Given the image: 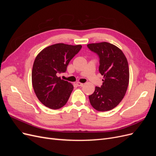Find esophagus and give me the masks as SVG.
<instances>
[{
    "mask_svg": "<svg viewBox=\"0 0 156 156\" xmlns=\"http://www.w3.org/2000/svg\"><path fill=\"white\" fill-rule=\"evenodd\" d=\"M76 84H77V86H79V87H83V84H84L83 83H79V82H77Z\"/></svg>",
    "mask_w": 156,
    "mask_h": 156,
    "instance_id": "obj_1",
    "label": "esophagus"
}]
</instances>
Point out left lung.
<instances>
[{
	"mask_svg": "<svg viewBox=\"0 0 156 156\" xmlns=\"http://www.w3.org/2000/svg\"><path fill=\"white\" fill-rule=\"evenodd\" d=\"M88 48L100 58L99 72L103 75L101 87L89 96L91 105L98 111H110L124 98L129 84V72L126 56L119 48L108 42L90 44Z\"/></svg>",
	"mask_w": 156,
	"mask_h": 156,
	"instance_id": "8db88e82",
	"label": "left lung"
}]
</instances>
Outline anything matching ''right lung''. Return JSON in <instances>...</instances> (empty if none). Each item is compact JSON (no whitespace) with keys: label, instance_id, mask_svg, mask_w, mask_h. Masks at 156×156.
Listing matches in <instances>:
<instances>
[{"label":"right lung","instance_id":"1","mask_svg":"<svg viewBox=\"0 0 156 156\" xmlns=\"http://www.w3.org/2000/svg\"><path fill=\"white\" fill-rule=\"evenodd\" d=\"M81 45L56 44L37 55L32 70V83L37 98L47 107L58 109L67 103L73 86L58 75L81 50Z\"/></svg>","mask_w":156,"mask_h":156}]
</instances>
